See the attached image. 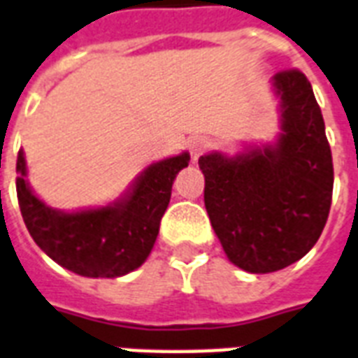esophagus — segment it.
Returning <instances> with one entry per match:
<instances>
[{"label": "esophagus", "instance_id": "esophagus-1", "mask_svg": "<svg viewBox=\"0 0 358 358\" xmlns=\"http://www.w3.org/2000/svg\"><path fill=\"white\" fill-rule=\"evenodd\" d=\"M209 149V141L206 138H194L190 141V155L194 157V160L198 157H201L206 150Z\"/></svg>", "mask_w": 358, "mask_h": 358}]
</instances>
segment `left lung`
I'll use <instances>...</instances> for the list:
<instances>
[{
	"instance_id": "8db88e82",
	"label": "left lung",
	"mask_w": 358,
	"mask_h": 358,
	"mask_svg": "<svg viewBox=\"0 0 358 358\" xmlns=\"http://www.w3.org/2000/svg\"><path fill=\"white\" fill-rule=\"evenodd\" d=\"M283 134L275 147L201 157L203 201L230 262L251 273L283 270L315 245L329 219L334 166L308 77L281 69Z\"/></svg>"
}]
</instances>
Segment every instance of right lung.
<instances>
[{"label":"right lung","instance_id":"1","mask_svg":"<svg viewBox=\"0 0 358 358\" xmlns=\"http://www.w3.org/2000/svg\"><path fill=\"white\" fill-rule=\"evenodd\" d=\"M190 157L152 164L126 200L101 209L62 213L29 190L22 150L16 158V196L29 236L50 259L85 278H118L136 270L157 241L171 185Z\"/></svg>","mask_w":358,"mask_h":358}]
</instances>
